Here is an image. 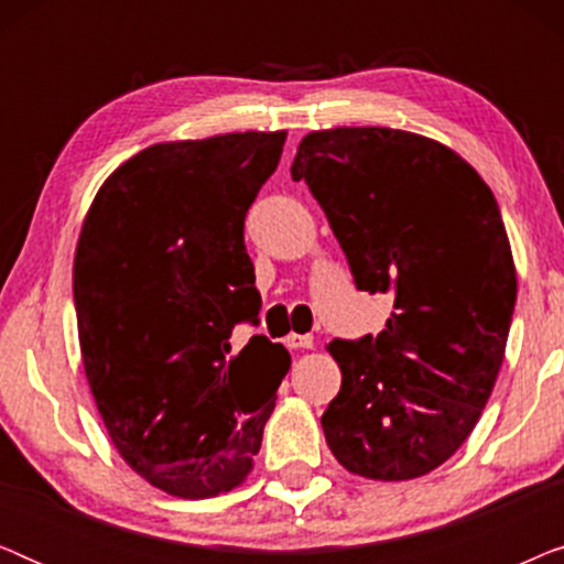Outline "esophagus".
Instances as JSON below:
<instances>
[{"label":"esophagus","instance_id":"34e87169","mask_svg":"<svg viewBox=\"0 0 564 564\" xmlns=\"http://www.w3.org/2000/svg\"><path fill=\"white\" fill-rule=\"evenodd\" d=\"M284 344H288L290 349H313V336L290 334L288 338H284Z\"/></svg>","mask_w":564,"mask_h":564}]
</instances>
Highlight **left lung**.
Instances as JSON below:
<instances>
[{"label":"left lung","instance_id":"8db88e82","mask_svg":"<svg viewBox=\"0 0 564 564\" xmlns=\"http://www.w3.org/2000/svg\"><path fill=\"white\" fill-rule=\"evenodd\" d=\"M384 328L326 349L341 390L321 415L334 457L369 480H413L473 434L503 365L516 267L498 203L459 153L395 128L307 133L292 161Z\"/></svg>","mask_w":564,"mask_h":564}]
</instances>
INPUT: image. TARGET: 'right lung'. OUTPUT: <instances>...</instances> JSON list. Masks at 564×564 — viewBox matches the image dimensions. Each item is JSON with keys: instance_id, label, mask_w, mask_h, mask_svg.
Wrapping results in <instances>:
<instances>
[{"instance_id": "right-lung-1", "label": "right lung", "mask_w": 564, "mask_h": 564, "mask_svg": "<svg viewBox=\"0 0 564 564\" xmlns=\"http://www.w3.org/2000/svg\"><path fill=\"white\" fill-rule=\"evenodd\" d=\"M288 133L156 143L115 169L84 218L74 305L84 372L120 457L153 488L213 498L253 469L290 354L230 349L261 297L243 220Z\"/></svg>"}]
</instances>
